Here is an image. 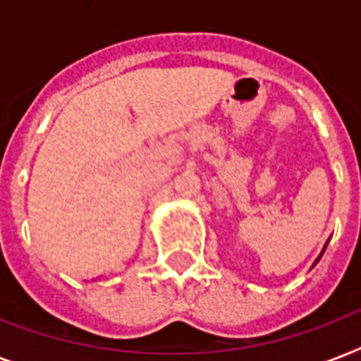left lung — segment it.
I'll use <instances>...</instances> for the list:
<instances>
[{
	"instance_id": "8db88e82",
	"label": "left lung",
	"mask_w": 361,
	"mask_h": 361,
	"mask_svg": "<svg viewBox=\"0 0 361 361\" xmlns=\"http://www.w3.org/2000/svg\"><path fill=\"white\" fill-rule=\"evenodd\" d=\"M324 249H326V247H324ZM320 257H322V255H320ZM320 257H319V258H317V262H319V260H320ZM317 262H314V264H317Z\"/></svg>"
}]
</instances>
